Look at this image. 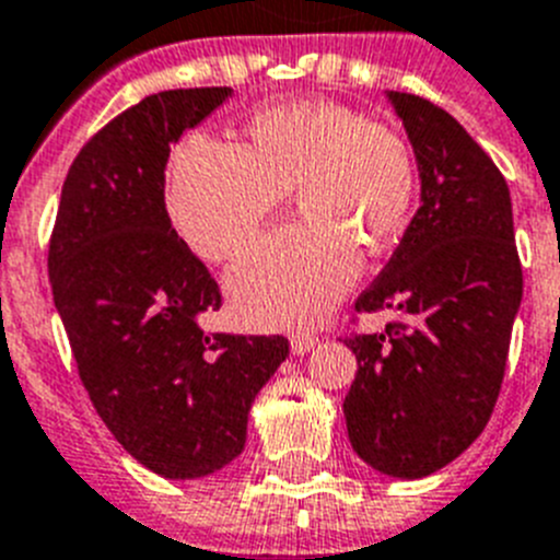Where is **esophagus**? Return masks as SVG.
Segmentation results:
<instances>
[{
  "instance_id": "esophagus-1",
  "label": "esophagus",
  "mask_w": 560,
  "mask_h": 560,
  "mask_svg": "<svg viewBox=\"0 0 560 560\" xmlns=\"http://www.w3.org/2000/svg\"><path fill=\"white\" fill-rule=\"evenodd\" d=\"M315 343H318V335L313 332H295L293 338H290L293 354H307L310 349H315Z\"/></svg>"
}]
</instances>
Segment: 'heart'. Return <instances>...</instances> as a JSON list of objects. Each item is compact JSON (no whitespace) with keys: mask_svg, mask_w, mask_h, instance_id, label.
Masks as SVG:
<instances>
[{"mask_svg":"<svg viewBox=\"0 0 560 560\" xmlns=\"http://www.w3.org/2000/svg\"><path fill=\"white\" fill-rule=\"evenodd\" d=\"M406 140L329 101L265 106L247 145L194 135L168 177V213L208 261L247 250L290 191L304 217L233 267L228 293L253 327H304L335 307L361 273V247L386 250L415 202Z\"/></svg>","mask_w":560,"mask_h":560,"instance_id":"b5f03b06","label":"heart"}]
</instances>
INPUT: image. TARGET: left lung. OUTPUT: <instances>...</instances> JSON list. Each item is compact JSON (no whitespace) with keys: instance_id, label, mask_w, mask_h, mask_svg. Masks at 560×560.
<instances>
[{"instance_id":"obj_1","label":"left lung","mask_w":560,"mask_h":560,"mask_svg":"<svg viewBox=\"0 0 560 560\" xmlns=\"http://www.w3.org/2000/svg\"><path fill=\"white\" fill-rule=\"evenodd\" d=\"M420 172V208L358 313L395 310L386 332L352 335L358 374L343 400L366 465L422 479L482 434L522 307V261L502 172L448 112L386 92Z\"/></svg>"}]
</instances>
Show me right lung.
I'll list each match as a JSON object with an SVG mask.
<instances>
[{"mask_svg": "<svg viewBox=\"0 0 560 560\" xmlns=\"http://www.w3.org/2000/svg\"><path fill=\"white\" fill-rule=\"evenodd\" d=\"M231 92L165 90L109 120L72 160L47 256L92 406L165 479H202L236 459L253 400L290 354L281 335L199 327L220 310V287L165 211L172 143Z\"/></svg>", "mask_w": 560, "mask_h": 560, "instance_id": "obj_1", "label": "right lung"}]
</instances>
